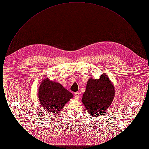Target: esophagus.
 <instances>
[{
	"label": "esophagus",
	"instance_id": "obj_1",
	"mask_svg": "<svg viewBox=\"0 0 149 149\" xmlns=\"http://www.w3.org/2000/svg\"><path fill=\"white\" fill-rule=\"evenodd\" d=\"M74 95H75V99H79V97H80V94H79V92H77L75 93Z\"/></svg>",
	"mask_w": 149,
	"mask_h": 149
}]
</instances>
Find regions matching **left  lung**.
<instances>
[{"mask_svg":"<svg viewBox=\"0 0 149 149\" xmlns=\"http://www.w3.org/2000/svg\"><path fill=\"white\" fill-rule=\"evenodd\" d=\"M114 96L113 84L107 75L103 74L99 79H88L81 102L89 115L98 117L106 113Z\"/></svg>","mask_w":149,"mask_h":149,"instance_id":"left-lung-1","label":"left lung"}]
</instances>
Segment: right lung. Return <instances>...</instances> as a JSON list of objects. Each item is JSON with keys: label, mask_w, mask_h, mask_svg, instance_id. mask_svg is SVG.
Segmentation results:
<instances>
[{"label": "right lung", "mask_w": 149, "mask_h": 149, "mask_svg": "<svg viewBox=\"0 0 149 149\" xmlns=\"http://www.w3.org/2000/svg\"><path fill=\"white\" fill-rule=\"evenodd\" d=\"M38 97L40 104L49 113L58 114L74 96L60 83L46 77L40 85Z\"/></svg>", "instance_id": "1"}]
</instances>
